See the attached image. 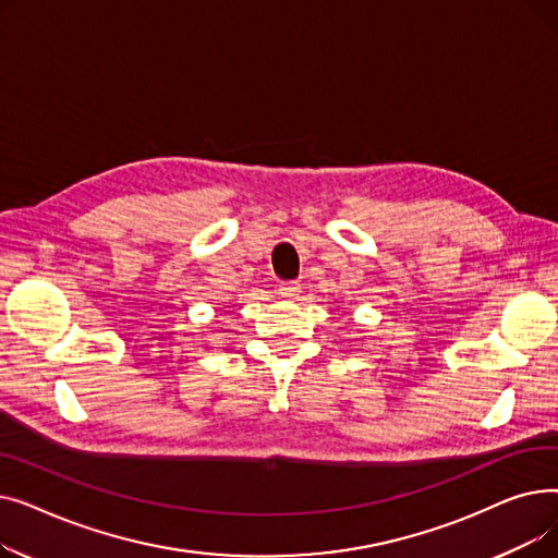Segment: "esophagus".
<instances>
[{
  "instance_id": "esophagus-1",
  "label": "esophagus",
  "mask_w": 558,
  "mask_h": 558,
  "mask_svg": "<svg viewBox=\"0 0 558 558\" xmlns=\"http://www.w3.org/2000/svg\"><path fill=\"white\" fill-rule=\"evenodd\" d=\"M278 294H280L282 299H296V296L301 294V284H299L296 280H287V282H282V284L278 287Z\"/></svg>"
}]
</instances>
